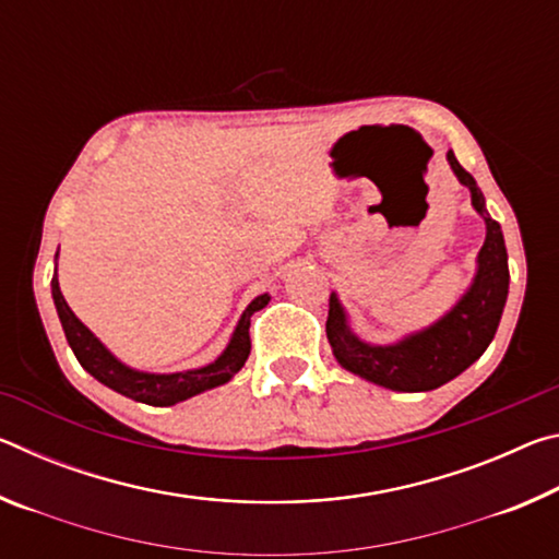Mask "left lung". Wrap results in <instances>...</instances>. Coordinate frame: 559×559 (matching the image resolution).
<instances>
[{
	"mask_svg": "<svg viewBox=\"0 0 559 559\" xmlns=\"http://www.w3.org/2000/svg\"><path fill=\"white\" fill-rule=\"evenodd\" d=\"M447 159L459 182L468 187L473 210L486 222V241L478 251L476 273L456 306L431 325L404 335L396 343L374 345L355 335L337 293H330L325 333L335 359L347 372L394 392L437 390L468 370L493 340L508 300L510 273L500 224L488 214L484 192L459 165L453 150H449Z\"/></svg>",
	"mask_w": 559,
	"mask_h": 559,
	"instance_id": "8db88e82",
	"label": "left lung"
}]
</instances>
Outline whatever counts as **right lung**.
I'll return each instance as SVG.
<instances>
[{
	"label": "right lung",
	"instance_id": "obj_1",
	"mask_svg": "<svg viewBox=\"0 0 559 559\" xmlns=\"http://www.w3.org/2000/svg\"><path fill=\"white\" fill-rule=\"evenodd\" d=\"M59 259V253H56ZM51 296L56 313H59L61 328L66 333V340L73 349L75 359H79L83 370L96 377L100 384L110 386L112 392L122 396H130V400L143 402L150 406H173L177 402H185L189 396H197L206 390H214V386H222L231 380V377L241 370L246 359L251 353V316L257 310L266 308L271 296L269 293H261V296L253 298L236 323L229 343L222 349V355L214 359V362L204 367H194V370L185 372H143L135 370L110 353V349L100 343V340L91 333V330L75 318L73 310L66 302L63 293L59 288V278H51Z\"/></svg>",
	"mask_w": 559,
	"mask_h": 559
}]
</instances>
